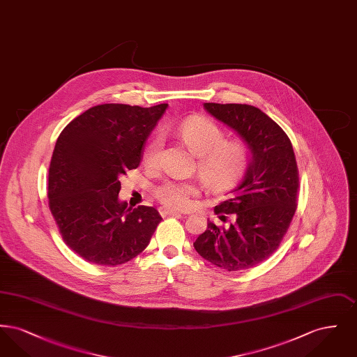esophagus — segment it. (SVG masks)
I'll list each match as a JSON object with an SVG mask.
<instances>
[{
	"instance_id": "34e87169",
	"label": "esophagus",
	"mask_w": 357,
	"mask_h": 357,
	"mask_svg": "<svg viewBox=\"0 0 357 357\" xmlns=\"http://www.w3.org/2000/svg\"><path fill=\"white\" fill-rule=\"evenodd\" d=\"M159 214H160L162 217H167V215H172V217H181V215H182L179 211H176V210H171V208H167V207H160V208H159Z\"/></svg>"
}]
</instances>
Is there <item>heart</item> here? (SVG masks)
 Masks as SVG:
<instances>
[{
  "label": "heart",
  "instance_id": "1",
  "mask_svg": "<svg viewBox=\"0 0 357 357\" xmlns=\"http://www.w3.org/2000/svg\"><path fill=\"white\" fill-rule=\"evenodd\" d=\"M188 150L197 155V171L206 186L227 188L233 186L248 169L250 150L241 140H226V134L214 121L191 118L179 124L176 130ZM163 150V137L153 136L143 153L144 165L153 167L159 163ZM158 202L171 208H186L190 198L198 192L191 182L167 181L153 187Z\"/></svg>",
  "mask_w": 357,
  "mask_h": 357
}]
</instances>
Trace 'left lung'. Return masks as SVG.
<instances>
[{
	"label": "left lung",
	"instance_id": "obj_1",
	"mask_svg": "<svg viewBox=\"0 0 357 357\" xmlns=\"http://www.w3.org/2000/svg\"><path fill=\"white\" fill-rule=\"evenodd\" d=\"M204 108L237 131L252 160L233 194L215 206L220 220L194 242L198 255L226 272L255 268L280 248L297 208L298 169L290 139L266 114L248 104L204 102Z\"/></svg>",
	"mask_w": 357,
	"mask_h": 357
}]
</instances>
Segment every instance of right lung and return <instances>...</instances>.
Wrapping results in <instances>:
<instances>
[{
    "instance_id": "1",
    "label": "right lung",
    "mask_w": 357,
    "mask_h": 357,
    "mask_svg": "<svg viewBox=\"0 0 357 357\" xmlns=\"http://www.w3.org/2000/svg\"><path fill=\"white\" fill-rule=\"evenodd\" d=\"M167 104H102L72 120L50 165V208L63 241L85 261L116 266L140 255L162 221L151 206L119 202V178L136 169Z\"/></svg>"
}]
</instances>
